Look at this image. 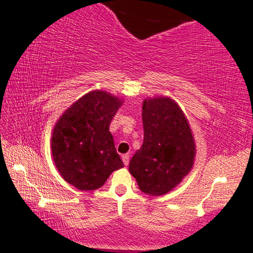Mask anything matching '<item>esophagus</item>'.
I'll list each match as a JSON object with an SVG mask.
<instances>
[{"mask_svg": "<svg viewBox=\"0 0 253 253\" xmlns=\"http://www.w3.org/2000/svg\"><path fill=\"white\" fill-rule=\"evenodd\" d=\"M121 158H123L124 164L127 167V165L129 164V155H128V153H127V155H123V157H121Z\"/></svg>", "mask_w": 253, "mask_h": 253, "instance_id": "34e87169", "label": "esophagus"}]
</instances>
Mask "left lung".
I'll list each match as a JSON object with an SVG mask.
<instances>
[{
	"mask_svg": "<svg viewBox=\"0 0 253 253\" xmlns=\"http://www.w3.org/2000/svg\"><path fill=\"white\" fill-rule=\"evenodd\" d=\"M144 143L129 162V172L139 189L151 196L169 193L188 175L195 144L184 114L171 98L143 103Z\"/></svg>",
	"mask_w": 253,
	"mask_h": 253,
	"instance_id": "1",
	"label": "left lung"
}]
</instances>
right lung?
I'll return each mask as SVG.
<instances>
[{
    "label": "right lung",
    "instance_id": "1",
    "mask_svg": "<svg viewBox=\"0 0 253 253\" xmlns=\"http://www.w3.org/2000/svg\"><path fill=\"white\" fill-rule=\"evenodd\" d=\"M121 101L94 90L60 117L52 134V156L66 182L80 190H95L113 171L124 167L109 125Z\"/></svg>",
    "mask_w": 253,
    "mask_h": 253
}]
</instances>
